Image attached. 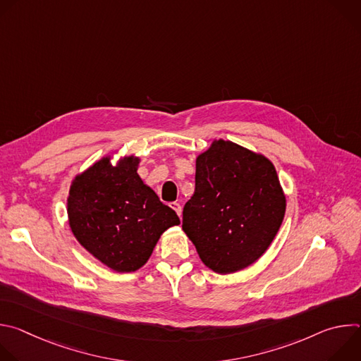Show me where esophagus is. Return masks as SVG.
Masks as SVG:
<instances>
[{
	"label": "esophagus",
	"instance_id": "1",
	"mask_svg": "<svg viewBox=\"0 0 361 361\" xmlns=\"http://www.w3.org/2000/svg\"><path fill=\"white\" fill-rule=\"evenodd\" d=\"M170 207L177 213L178 217H181V205H180L178 202H176V201H174V202H170Z\"/></svg>",
	"mask_w": 361,
	"mask_h": 361
}]
</instances>
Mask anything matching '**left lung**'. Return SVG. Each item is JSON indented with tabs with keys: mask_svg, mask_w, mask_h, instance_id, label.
<instances>
[{
	"mask_svg": "<svg viewBox=\"0 0 361 361\" xmlns=\"http://www.w3.org/2000/svg\"><path fill=\"white\" fill-rule=\"evenodd\" d=\"M286 214L274 164L262 152L213 140L195 159V191L183 231L201 262L219 274L247 269L267 251Z\"/></svg>",
	"mask_w": 361,
	"mask_h": 361,
	"instance_id": "obj_1",
	"label": "left lung"
}]
</instances>
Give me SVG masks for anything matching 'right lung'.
I'll return each mask as SVG.
<instances>
[{"instance_id": "right-lung-1", "label": "right lung", "mask_w": 361, "mask_h": 361, "mask_svg": "<svg viewBox=\"0 0 361 361\" xmlns=\"http://www.w3.org/2000/svg\"><path fill=\"white\" fill-rule=\"evenodd\" d=\"M141 159L104 156L78 173L70 185L67 216L77 241L117 273L141 269L166 230L180 224L138 176Z\"/></svg>"}]
</instances>
